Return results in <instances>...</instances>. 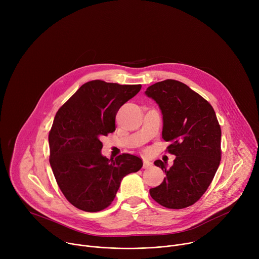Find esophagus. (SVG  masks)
Here are the masks:
<instances>
[{
	"mask_svg": "<svg viewBox=\"0 0 259 259\" xmlns=\"http://www.w3.org/2000/svg\"><path fill=\"white\" fill-rule=\"evenodd\" d=\"M153 167V163L147 161V160H143V168L144 169H149V168H152Z\"/></svg>",
	"mask_w": 259,
	"mask_h": 259,
	"instance_id": "obj_1",
	"label": "esophagus"
}]
</instances>
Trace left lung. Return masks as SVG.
I'll list each match as a JSON object with an SVG mask.
<instances>
[{
  "label": "left lung",
  "instance_id": "1",
  "mask_svg": "<svg viewBox=\"0 0 259 259\" xmlns=\"http://www.w3.org/2000/svg\"><path fill=\"white\" fill-rule=\"evenodd\" d=\"M163 115L162 137L176 158L167 168L161 160L155 165L165 170L160 186L151 197L169 209L195 204L207 191L221 159V130L211 104L189 86L175 80L158 82L146 89Z\"/></svg>",
  "mask_w": 259,
  "mask_h": 259
}]
</instances>
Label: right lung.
I'll list each match as a JSON object with an SVG mask.
<instances>
[{
  "label": "right lung",
  "instance_id": "obj_1",
  "mask_svg": "<svg viewBox=\"0 0 259 259\" xmlns=\"http://www.w3.org/2000/svg\"><path fill=\"white\" fill-rule=\"evenodd\" d=\"M140 89L141 85L90 81L56 113L49 133V162L60 191L78 209H105L122 179L142 167V160L130 154L115 160L102 156L100 141L116 130L118 110Z\"/></svg>",
  "mask_w": 259,
  "mask_h": 259
}]
</instances>
